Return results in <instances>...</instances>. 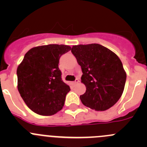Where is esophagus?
I'll use <instances>...</instances> for the list:
<instances>
[{
  "label": "esophagus",
  "mask_w": 147,
  "mask_h": 147,
  "mask_svg": "<svg viewBox=\"0 0 147 147\" xmlns=\"http://www.w3.org/2000/svg\"><path fill=\"white\" fill-rule=\"evenodd\" d=\"M78 82H79V80H78V79H76V80H75V81H74L73 82H72V84H77V83H78Z\"/></svg>",
  "instance_id": "34e87169"
}]
</instances>
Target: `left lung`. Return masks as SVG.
I'll return each mask as SVG.
<instances>
[{
  "label": "left lung",
  "mask_w": 147,
  "mask_h": 147,
  "mask_svg": "<svg viewBox=\"0 0 147 147\" xmlns=\"http://www.w3.org/2000/svg\"><path fill=\"white\" fill-rule=\"evenodd\" d=\"M71 52L82 68L86 92L80 96L84 106L96 111L112 107L121 97L127 74L117 55L100 44L72 46Z\"/></svg>",
  "instance_id": "1"
}]
</instances>
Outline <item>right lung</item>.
Instances as JSON below:
<instances>
[{
	"instance_id": "add662e5",
	"label": "right lung",
	"mask_w": 147,
	"mask_h": 147,
	"mask_svg": "<svg viewBox=\"0 0 147 147\" xmlns=\"http://www.w3.org/2000/svg\"><path fill=\"white\" fill-rule=\"evenodd\" d=\"M69 45H51L31 48L17 69L18 90L26 105L35 113L50 116L63 109L69 86L63 82L58 67Z\"/></svg>"
}]
</instances>
